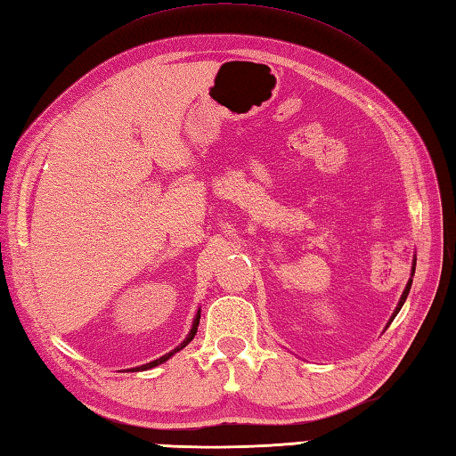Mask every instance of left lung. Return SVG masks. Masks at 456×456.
Segmentation results:
<instances>
[{
	"label": "left lung",
	"mask_w": 456,
	"mask_h": 456,
	"mask_svg": "<svg viewBox=\"0 0 456 456\" xmlns=\"http://www.w3.org/2000/svg\"><path fill=\"white\" fill-rule=\"evenodd\" d=\"M413 273H416V257H413V263H411V275H410V281H408V285H406V289H403V292H402V297H400V302H398V306H396V310L392 312V316H390V320H388V323H387V328L390 326V322L396 318V314L402 310V306H403V302H406V298H408V295H410V289H411V277H413Z\"/></svg>",
	"instance_id": "obj_1"
}]
</instances>
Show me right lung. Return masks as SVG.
Wrapping results in <instances>:
<instances>
[{"label": "right lung", "instance_id": "add662e5", "mask_svg": "<svg viewBox=\"0 0 456 456\" xmlns=\"http://www.w3.org/2000/svg\"><path fill=\"white\" fill-rule=\"evenodd\" d=\"M199 320H200V308L197 310V314H195V318H193V326H191V330H189V333H187V338L179 343V346L175 347V349H171L169 353H166V355H161L159 359H156V361H150V362H146V365H140V367H134V369H128V370H133V372H138V370H148V369H154V367H158V365H161V362H166L167 359H171L175 355L177 351H181L183 347H187L191 341H193V338L197 336V328H199Z\"/></svg>", "mask_w": 456, "mask_h": 456}]
</instances>
